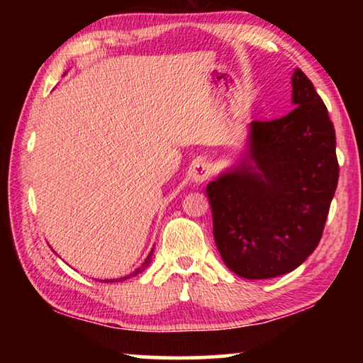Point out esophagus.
Instances as JSON below:
<instances>
[{
  "instance_id": "esophagus-1",
  "label": "esophagus",
  "mask_w": 363,
  "mask_h": 363,
  "mask_svg": "<svg viewBox=\"0 0 363 363\" xmlns=\"http://www.w3.org/2000/svg\"><path fill=\"white\" fill-rule=\"evenodd\" d=\"M210 176H211L210 164L205 163V162L195 163L194 167H192V169H190V179H192L196 184L206 181Z\"/></svg>"
}]
</instances>
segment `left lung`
Wrapping results in <instances>:
<instances>
[{
	"label": "left lung",
	"instance_id": "left-lung-1",
	"mask_svg": "<svg viewBox=\"0 0 363 363\" xmlns=\"http://www.w3.org/2000/svg\"><path fill=\"white\" fill-rule=\"evenodd\" d=\"M294 110L251 121L243 158L206 186L219 255L238 277L291 272L317 248L337 186L335 128L304 72L291 75Z\"/></svg>",
	"mask_w": 363,
	"mask_h": 363
}]
</instances>
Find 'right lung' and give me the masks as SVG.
Masks as SVG:
<instances>
[{"label":"right lung","instance_id":"right-lung-1","mask_svg":"<svg viewBox=\"0 0 363 363\" xmlns=\"http://www.w3.org/2000/svg\"><path fill=\"white\" fill-rule=\"evenodd\" d=\"M152 255H153V248H152V251L149 253V256L145 257V261L140 264V266L138 267V269H134L131 274H128V275H123V277H120V279H110V280H99V281H107V284H113V281H125V280H128V279H133V277H136V275H139L140 272H144V270L149 267V264H150V261H152Z\"/></svg>","mask_w":363,"mask_h":363}]
</instances>
